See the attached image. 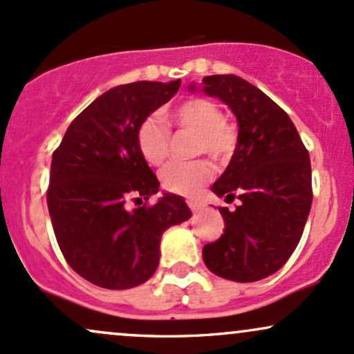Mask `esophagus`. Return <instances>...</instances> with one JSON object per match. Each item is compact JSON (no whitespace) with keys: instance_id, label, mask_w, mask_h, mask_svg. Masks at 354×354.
Instances as JSON below:
<instances>
[{"instance_id":"34e87169","label":"esophagus","mask_w":354,"mask_h":354,"mask_svg":"<svg viewBox=\"0 0 354 354\" xmlns=\"http://www.w3.org/2000/svg\"><path fill=\"white\" fill-rule=\"evenodd\" d=\"M186 205L189 206L191 211H198V209H200V203H198L196 200H191V198H189V200H186Z\"/></svg>"}]
</instances>
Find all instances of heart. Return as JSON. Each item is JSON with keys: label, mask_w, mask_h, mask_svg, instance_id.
<instances>
[{"label": "heart", "mask_w": 354, "mask_h": 354, "mask_svg": "<svg viewBox=\"0 0 354 354\" xmlns=\"http://www.w3.org/2000/svg\"><path fill=\"white\" fill-rule=\"evenodd\" d=\"M174 124L196 131L194 153H208L216 160H225L236 149L238 126L223 116L219 104L208 98H189L173 111ZM171 135L158 116H146L136 129V145L148 165L160 166L169 153ZM213 176V165L206 158L191 161H174L165 166L160 174L166 191L178 194L194 193Z\"/></svg>", "instance_id": "1"}]
</instances>
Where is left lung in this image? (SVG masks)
I'll return each mask as SVG.
<instances>
[{
  "instance_id": "obj_1",
  "label": "left lung",
  "mask_w": 354,
  "mask_h": 354,
  "mask_svg": "<svg viewBox=\"0 0 354 354\" xmlns=\"http://www.w3.org/2000/svg\"><path fill=\"white\" fill-rule=\"evenodd\" d=\"M203 91L225 101L239 124L233 158L211 188L239 205L218 208L225 230L203 248V259L221 278L258 281L276 273L301 239L313 201L310 153L286 111L246 80L206 76Z\"/></svg>"
}]
</instances>
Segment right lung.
I'll use <instances>...</instances> for the list:
<instances>
[{
  "label": "right lung",
  "mask_w": 354,
  "mask_h": 354,
  "mask_svg": "<svg viewBox=\"0 0 354 354\" xmlns=\"http://www.w3.org/2000/svg\"><path fill=\"white\" fill-rule=\"evenodd\" d=\"M180 86L176 80L111 88L73 120L53 151L46 201L56 241L68 265L96 286L128 290L148 281L161 234L191 216L176 194L149 205L160 181L136 145L141 121ZM128 201L144 205L129 212Z\"/></svg>",
  "instance_id": "obj_1"
}]
</instances>
